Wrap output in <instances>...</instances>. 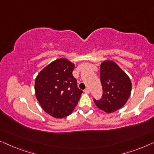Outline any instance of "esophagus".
Masks as SVG:
<instances>
[{
  "mask_svg": "<svg viewBox=\"0 0 154 154\" xmlns=\"http://www.w3.org/2000/svg\"><path fill=\"white\" fill-rule=\"evenodd\" d=\"M84 93L86 94H89L90 93V90H89V88H86L84 90Z\"/></svg>",
  "mask_w": 154,
  "mask_h": 154,
  "instance_id": "obj_1",
  "label": "esophagus"
}]
</instances>
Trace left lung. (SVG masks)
<instances>
[{
  "label": "left lung",
  "instance_id": "left-lung-1",
  "mask_svg": "<svg viewBox=\"0 0 154 154\" xmlns=\"http://www.w3.org/2000/svg\"><path fill=\"white\" fill-rule=\"evenodd\" d=\"M102 99L93 100L96 106L106 113H113L124 106L130 97L131 82L128 75L116 62L104 61L100 65Z\"/></svg>",
  "mask_w": 154,
  "mask_h": 154
}]
</instances>
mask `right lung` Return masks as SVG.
I'll use <instances>...</instances> for the list:
<instances>
[{
  "label": "right lung",
  "instance_id": "add662e5",
  "mask_svg": "<svg viewBox=\"0 0 154 154\" xmlns=\"http://www.w3.org/2000/svg\"><path fill=\"white\" fill-rule=\"evenodd\" d=\"M75 64L66 58L58 59L40 71L35 79L36 97L42 109L55 118L72 113L83 91L72 75Z\"/></svg>",
  "mask_w": 154,
  "mask_h": 154
}]
</instances>
